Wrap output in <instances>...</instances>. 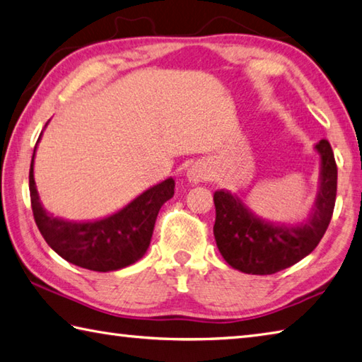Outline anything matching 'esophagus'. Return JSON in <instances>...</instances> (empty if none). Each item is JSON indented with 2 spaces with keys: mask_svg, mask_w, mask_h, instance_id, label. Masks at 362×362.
<instances>
[{
  "mask_svg": "<svg viewBox=\"0 0 362 362\" xmlns=\"http://www.w3.org/2000/svg\"><path fill=\"white\" fill-rule=\"evenodd\" d=\"M187 179L189 183H199L207 179V169L201 163H194L187 170Z\"/></svg>",
  "mask_w": 362,
  "mask_h": 362,
  "instance_id": "1",
  "label": "esophagus"
}]
</instances>
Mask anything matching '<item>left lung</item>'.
<instances>
[{
  "instance_id": "left-lung-1",
  "label": "left lung",
  "mask_w": 362,
  "mask_h": 362,
  "mask_svg": "<svg viewBox=\"0 0 362 362\" xmlns=\"http://www.w3.org/2000/svg\"><path fill=\"white\" fill-rule=\"evenodd\" d=\"M320 188L307 218L296 225L261 218L239 196L215 192L214 235L229 266L240 272L269 275L310 255L329 226L337 193V166L331 144L320 141Z\"/></svg>"
}]
</instances>
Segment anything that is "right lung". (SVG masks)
Instances as JSON below:
<instances>
[{
	"mask_svg": "<svg viewBox=\"0 0 362 362\" xmlns=\"http://www.w3.org/2000/svg\"><path fill=\"white\" fill-rule=\"evenodd\" d=\"M49 122L45 123L47 127ZM44 127V128H45ZM30 166V196L35 221L49 247L71 264L96 272L118 271L146 255L161 206L174 196L169 177L148 188L118 212L96 221H69L44 209L35 182V155Z\"/></svg>",
	"mask_w": 362,
	"mask_h": 362,
	"instance_id": "add662e5",
	"label": "right lung"
}]
</instances>
